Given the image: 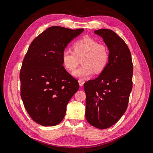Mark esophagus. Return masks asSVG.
<instances>
[{"label":"esophagus","instance_id":"34e87169","mask_svg":"<svg viewBox=\"0 0 153 153\" xmlns=\"http://www.w3.org/2000/svg\"><path fill=\"white\" fill-rule=\"evenodd\" d=\"M78 83H79V85L80 87H82L83 85H84V82L82 81L81 80H78Z\"/></svg>","mask_w":153,"mask_h":153}]
</instances>
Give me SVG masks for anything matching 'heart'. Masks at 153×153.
Segmentation results:
<instances>
[{"instance_id":"1","label":"heart","mask_w":153,"mask_h":153,"mask_svg":"<svg viewBox=\"0 0 153 153\" xmlns=\"http://www.w3.org/2000/svg\"><path fill=\"white\" fill-rule=\"evenodd\" d=\"M74 52L68 48L63 50L62 64L69 71L73 70L81 60L82 65L72 72V75L80 79H85L95 71H102L108 61V51L104 45L99 44L90 37H85L74 44Z\"/></svg>"}]
</instances>
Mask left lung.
Instances as JSON below:
<instances>
[{
	"mask_svg": "<svg viewBox=\"0 0 153 153\" xmlns=\"http://www.w3.org/2000/svg\"><path fill=\"white\" fill-rule=\"evenodd\" d=\"M94 33L103 38L109 57L98 77L84 84L85 117L92 126L106 129L116 123L127 109L133 85V63L127 45L115 32L101 29Z\"/></svg>",
	"mask_w": 153,
	"mask_h": 153,
	"instance_id": "1",
	"label": "left lung"
}]
</instances>
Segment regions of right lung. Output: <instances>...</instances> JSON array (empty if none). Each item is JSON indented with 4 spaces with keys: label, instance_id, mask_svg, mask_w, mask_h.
Instances as JSON below:
<instances>
[{
    "label": "right lung",
    "instance_id": "1",
    "mask_svg": "<svg viewBox=\"0 0 153 153\" xmlns=\"http://www.w3.org/2000/svg\"><path fill=\"white\" fill-rule=\"evenodd\" d=\"M84 29L52 26L30 45L20 73L21 97L30 117L43 126H53L65 116L66 106L79 89L62 66L63 50Z\"/></svg>",
    "mask_w": 153,
    "mask_h": 153
}]
</instances>
